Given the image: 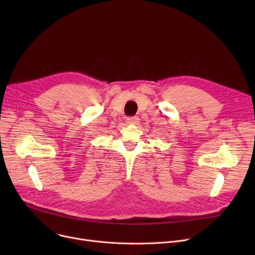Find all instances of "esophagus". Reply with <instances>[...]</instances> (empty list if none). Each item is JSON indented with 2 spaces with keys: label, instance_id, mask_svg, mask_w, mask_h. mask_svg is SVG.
<instances>
[{
  "label": "esophagus",
  "instance_id": "obj_1",
  "mask_svg": "<svg viewBox=\"0 0 255 255\" xmlns=\"http://www.w3.org/2000/svg\"><path fill=\"white\" fill-rule=\"evenodd\" d=\"M127 124H130V125H137L139 123V119L137 117H132V118H128L126 120Z\"/></svg>",
  "mask_w": 255,
  "mask_h": 255
}]
</instances>
